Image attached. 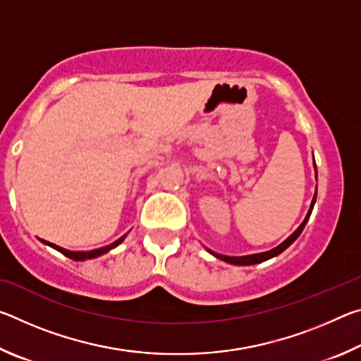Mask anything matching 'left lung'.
Returning <instances> with one entry per match:
<instances>
[{
	"mask_svg": "<svg viewBox=\"0 0 361 361\" xmlns=\"http://www.w3.org/2000/svg\"><path fill=\"white\" fill-rule=\"evenodd\" d=\"M314 169H315V176H317L315 161H314ZM315 199H317V191H315V194H314L312 202H310L307 215H305L304 221H302L301 224H299V228H298L295 232H293V234L288 237V239L283 240V242L280 243V245H277L276 248L269 250V252L255 253V255H247V256H226V255H219V253L212 252V250H209V248H207V252L215 256V258H218V259H221V261H224V262H229V264H235V266H252V264H259V262H264V261H267V259H271V258H274V256H277V255L282 253L283 250L288 248V247L291 245V243L298 239L299 234H301L302 229H304V226L307 224V221H309L310 213H312V209H314V205H315Z\"/></svg>",
	"mask_w": 361,
	"mask_h": 361,
	"instance_id": "left-lung-1",
	"label": "left lung"
}]
</instances>
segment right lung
<instances>
[{
  "label": "right lung",
  "mask_w": 361,
  "mask_h": 361,
  "mask_svg": "<svg viewBox=\"0 0 361 361\" xmlns=\"http://www.w3.org/2000/svg\"><path fill=\"white\" fill-rule=\"evenodd\" d=\"M127 235V234H126ZM126 235H122V237H119L118 240L116 242H113V243H109V245H106V247H102V248H95V250H90V252H71V250H65V248H62V247H59V245H56V243H51V242H46V240H42L41 239V242L44 243V245H49V247H52L54 250H57V252H60L62 255H65L66 258H70V259H73V261H85V259H92V258H99V256H102V255H105V253H108L109 250H113V248H116L119 245V243H122L124 242V239H126Z\"/></svg>",
  "instance_id": "right-lung-1"
}]
</instances>
